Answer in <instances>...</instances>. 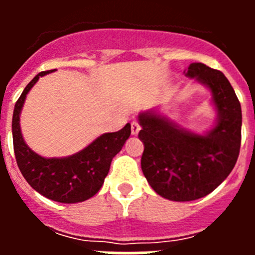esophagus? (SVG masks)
Segmentation results:
<instances>
[{
	"mask_svg": "<svg viewBox=\"0 0 255 255\" xmlns=\"http://www.w3.org/2000/svg\"><path fill=\"white\" fill-rule=\"evenodd\" d=\"M139 131H140V125H139L136 121H132V123H131V134L132 135H138Z\"/></svg>",
	"mask_w": 255,
	"mask_h": 255,
	"instance_id": "1",
	"label": "esophagus"
}]
</instances>
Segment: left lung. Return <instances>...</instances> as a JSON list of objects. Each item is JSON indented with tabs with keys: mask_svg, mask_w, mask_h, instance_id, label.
<instances>
[{
	"mask_svg": "<svg viewBox=\"0 0 255 255\" xmlns=\"http://www.w3.org/2000/svg\"><path fill=\"white\" fill-rule=\"evenodd\" d=\"M184 73L211 91L217 119L208 131L181 128L157 108L138 116L144 176L157 194L175 202L199 199L215 190L233 171L242 143V107L226 76L200 62Z\"/></svg>",
	"mask_w": 255,
	"mask_h": 255,
	"instance_id": "left-lung-1",
	"label": "left lung"
}]
</instances>
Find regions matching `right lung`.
<instances>
[{"mask_svg":"<svg viewBox=\"0 0 255 255\" xmlns=\"http://www.w3.org/2000/svg\"><path fill=\"white\" fill-rule=\"evenodd\" d=\"M55 70L35 75L19 97L12 115L13 152L20 172L35 191L60 203H79L96 195L102 188L112 158L129 139L131 126L126 124L119 131L102 134L84 149L67 157L46 158L33 152L22 138L20 114L26 94L38 79Z\"/></svg>","mask_w":255,"mask_h":255,"instance_id":"right-lung-1","label":"right lung"}]
</instances>
